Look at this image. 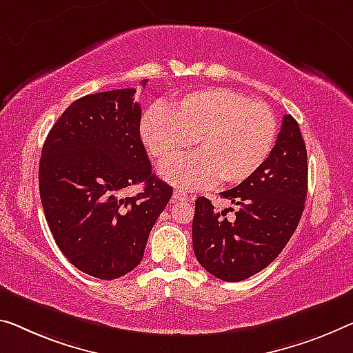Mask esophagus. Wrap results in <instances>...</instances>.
<instances>
[{
  "label": "esophagus",
  "mask_w": 353,
  "mask_h": 353,
  "mask_svg": "<svg viewBox=\"0 0 353 353\" xmlns=\"http://www.w3.org/2000/svg\"><path fill=\"white\" fill-rule=\"evenodd\" d=\"M173 199L178 200V202H188L189 195L184 191H181V189H175V191H173Z\"/></svg>",
  "instance_id": "obj_1"
}]
</instances>
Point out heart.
<instances>
[{"mask_svg": "<svg viewBox=\"0 0 353 353\" xmlns=\"http://www.w3.org/2000/svg\"><path fill=\"white\" fill-rule=\"evenodd\" d=\"M143 143L161 165L179 159L194 139L197 154L164 170L167 181L183 189L251 178L271 153L276 117L263 102L225 88L189 93L165 112L151 108L140 124Z\"/></svg>", "mask_w": 353, "mask_h": 353, "instance_id": "heart-1", "label": "heart"}]
</instances>
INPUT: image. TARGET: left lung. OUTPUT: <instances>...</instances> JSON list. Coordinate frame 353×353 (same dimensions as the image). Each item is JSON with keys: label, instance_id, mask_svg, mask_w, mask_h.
<instances>
[{"label": "left lung", "instance_id": "obj_1", "mask_svg": "<svg viewBox=\"0 0 353 353\" xmlns=\"http://www.w3.org/2000/svg\"><path fill=\"white\" fill-rule=\"evenodd\" d=\"M307 194V154L298 123L284 115L276 145L263 165L229 191L235 219L195 200L192 246L197 262L216 278L236 283L267 268L294 235Z\"/></svg>", "mask_w": 353, "mask_h": 353}]
</instances>
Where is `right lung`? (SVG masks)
<instances>
[{"label": "right lung", "mask_w": 353, "mask_h": 353, "mask_svg": "<svg viewBox=\"0 0 353 353\" xmlns=\"http://www.w3.org/2000/svg\"><path fill=\"white\" fill-rule=\"evenodd\" d=\"M134 94L123 88L74 101L42 146L39 192L48 227L69 262L97 279H117L142 262L173 192L151 172ZM134 183L143 191L123 198Z\"/></svg>", "instance_id": "add662e5"}]
</instances>
